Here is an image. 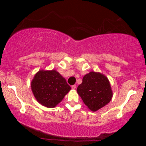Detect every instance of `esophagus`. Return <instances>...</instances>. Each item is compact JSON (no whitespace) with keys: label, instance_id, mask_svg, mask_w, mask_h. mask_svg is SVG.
Masks as SVG:
<instances>
[{"label":"esophagus","instance_id":"34e87169","mask_svg":"<svg viewBox=\"0 0 146 146\" xmlns=\"http://www.w3.org/2000/svg\"><path fill=\"white\" fill-rule=\"evenodd\" d=\"M76 85H73L72 86H71V88L73 89V90H75L76 89Z\"/></svg>","mask_w":146,"mask_h":146}]
</instances>
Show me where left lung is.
Listing matches in <instances>:
<instances>
[{
  "instance_id": "1",
  "label": "left lung",
  "mask_w": 146,
  "mask_h": 146,
  "mask_svg": "<svg viewBox=\"0 0 146 146\" xmlns=\"http://www.w3.org/2000/svg\"><path fill=\"white\" fill-rule=\"evenodd\" d=\"M76 91L84 103L93 111L108 104L113 96L108 78L93 71L84 76L82 83L78 86Z\"/></svg>"
}]
</instances>
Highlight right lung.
Listing matches in <instances>:
<instances>
[{
  "instance_id": "obj_1",
  "label": "right lung",
  "mask_w": 146,
  "mask_h": 146,
  "mask_svg": "<svg viewBox=\"0 0 146 146\" xmlns=\"http://www.w3.org/2000/svg\"><path fill=\"white\" fill-rule=\"evenodd\" d=\"M36 100L47 108H54L71 90L66 79L55 70L39 71L31 82Z\"/></svg>"
}]
</instances>
